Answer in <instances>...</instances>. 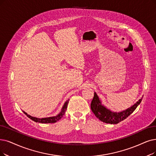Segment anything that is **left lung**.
Masks as SVG:
<instances>
[{
  "instance_id": "8db88e82",
  "label": "left lung",
  "mask_w": 156,
  "mask_h": 156,
  "mask_svg": "<svg viewBox=\"0 0 156 156\" xmlns=\"http://www.w3.org/2000/svg\"><path fill=\"white\" fill-rule=\"evenodd\" d=\"M142 98L143 97L133 105L126 110L120 112H114L102 104L101 101L95 92L94 97L91 103V109L98 120L106 123L116 124L125 120L130 114H132L141 103Z\"/></svg>"
}]
</instances>
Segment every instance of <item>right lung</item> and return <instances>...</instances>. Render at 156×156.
Listing matches in <instances>:
<instances>
[{"label":"right lung","mask_w":156,"mask_h":156,"mask_svg":"<svg viewBox=\"0 0 156 156\" xmlns=\"http://www.w3.org/2000/svg\"><path fill=\"white\" fill-rule=\"evenodd\" d=\"M68 101H69V99L67 100V101L65 102L64 105H63V108H61V110L60 111V113L55 116H51V117H47V118H36L34 116H30L28 115L26 112L23 111V113L26 114L27 117H29L30 119L33 120L35 122H38V123H55L59 120L61 118L63 117L64 114L65 113V111L67 109V105L68 104Z\"/></svg>","instance_id":"1"}]
</instances>
